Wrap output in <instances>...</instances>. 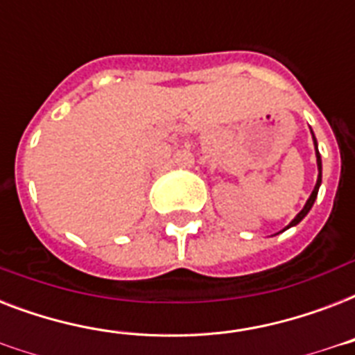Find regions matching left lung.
<instances>
[{
  "instance_id": "1",
  "label": "left lung",
  "mask_w": 355,
  "mask_h": 355,
  "mask_svg": "<svg viewBox=\"0 0 355 355\" xmlns=\"http://www.w3.org/2000/svg\"><path fill=\"white\" fill-rule=\"evenodd\" d=\"M311 136H313V144H315V155H317V167H319V177H317V184H315L313 191H311V195H309L308 202H306V205H304V208H302V210H300V214H298V216L295 217V219H293L291 223H289V227H286V228H284V230H287V228L295 227V225H298V223L302 221L304 217L308 216V211L311 210V206H313L315 199H317V193H319L320 182H322V162H320V155H319V149H317V139H315V134H313V130H311Z\"/></svg>"
}]
</instances>
